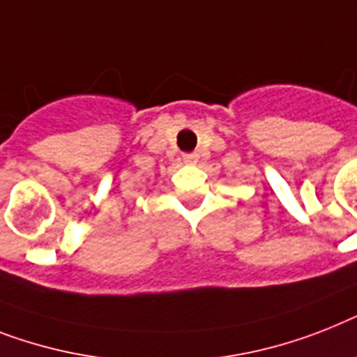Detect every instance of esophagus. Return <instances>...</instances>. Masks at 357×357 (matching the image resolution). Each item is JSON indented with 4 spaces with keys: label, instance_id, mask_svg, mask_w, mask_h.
Here are the masks:
<instances>
[{
    "label": "esophagus",
    "instance_id": "obj_1",
    "mask_svg": "<svg viewBox=\"0 0 357 357\" xmlns=\"http://www.w3.org/2000/svg\"><path fill=\"white\" fill-rule=\"evenodd\" d=\"M183 161L185 163H196L198 161V153H183Z\"/></svg>",
    "mask_w": 357,
    "mask_h": 357
}]
</instances>
